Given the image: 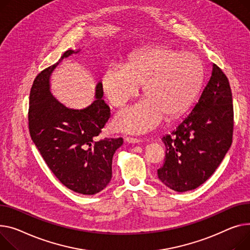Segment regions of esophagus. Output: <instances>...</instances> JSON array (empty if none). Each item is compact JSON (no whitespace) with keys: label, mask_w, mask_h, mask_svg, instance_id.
Returning <instances> with one entry per match:
<instances>
[{"label":"esophagus","mask_w":250,"mask_h":250,"mask_svg":"<svg viewBox=\"0 0 250 250\" xmlns=\"http://www.w3.org/2000/svg\"><path fill=\"white\" fill-rule=\"evenodd\" d=\"M125 141H126L128 144H139V143H141V140L136 139V138H130V137L125 138Z\"/></svg>","instance_id":"esophagus-1"}]
</instances>
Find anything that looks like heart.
Instances as JSON below:
<instances>
[{
    "instance_id": "obj_1",
    "label": "heart",
    "mask_w": 250,
    "mask_h": 250,
    "mask_svg": "<svg viewBox=\"0 0 250 250\" xmlns=\"http://www.w3.org/2000/svg\"><path fill=\"white\" fill-rule=\"evenodd\" d=\"M203 64L191 52L168 47H147L132 52L125 68L105 71L103 87L114 107H124L143 85V102L121 112L114 125L120 130L141 134L156 126L165 116L178 119L193 104L203 83Z\"/></svg>"
}]
</instances>
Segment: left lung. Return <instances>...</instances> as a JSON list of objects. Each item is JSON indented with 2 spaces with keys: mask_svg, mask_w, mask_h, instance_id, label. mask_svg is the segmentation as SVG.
<instances>
[{
  "mask_svg": "<svg viewBox=\"0 0 250 250\" xmlns=\"http://www.w3.org/2000/svg\"><path fill=\"white\" fill-rule=\"evenodd\" d=\"M233 104L229 81L217 65L198 102L171 135L163 137L165 163L158 177L177 192L196 189L218 168L232 143Z\"/></svg>",
  "mask_w": 250,
  "mask_h": 250,
  "instance_id": "1",
  "label": "left lung"
}]
</instances>
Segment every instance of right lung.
Here are the masks:
<instances>
[{"mask_svg": "<svg viewBox=\"0 0 250 250\" xmlns=\"http://www.w3.org/2000/svg\"><path fill=\"white\" fill-rule=\"evenodd\" d=\"M79 52L80 49L67 50L35 78L30 92L29 130L49 169L64 186L94 195L110 182L112 157L124 141L96 140L110 116L102 82L95 87V101L83 109L66 107L50 91V77L58 64Z\"/></svg>", "mask_w": 250, "mask_h": 250, "instance_id": "add662e5", "label": "right lung"}]
</instances>
